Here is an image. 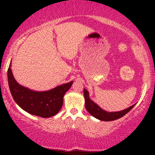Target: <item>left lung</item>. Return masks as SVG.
I'll use <instances>...</instances> for the list:
<instances>
[{
    "mask_svg": "<svg viewBox=\"0 0 155 155\" xmlns=\"http://www.w3.org/2000/svg\"><path fill=\"white\" fill-rule=\"evenodd\" d=\"M84 96L85 99V108L87 110V111L92 116L95 117L96 119L102 121H113L117 119H120L122 117L124 116L127 113L130 111L132 108L134 107L136 104H133V106L125 108L120 111H114V112H108L104 111L98 105L94 103L89 96V92L87 90L84 89Z\"/></svg>",
    "mask_w": 155,
    "mask_h": 155,
    "instance_id": "8db88e82",
    "label": "left lung"
}]
</instances>
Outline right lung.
I'll return each instance as SVG.
<instances>
[{"mask_svg": "<svg viewBox=\"0 0 155 155\" xmlns=\"http://www.w3.org/2000/svg\"><path fill=\"white\" fill-rule=\"evenodd\" d=\"M11 63L8 69V87L17 104L28 113L43 118L57 114L63 106L64 95L74 81L63 84L47 91H34L19 84L12 74Z\"/></svg>", "mask_w": 155, "mask_h": 155, "instance_id": "add662e5", "label": "right lung"}]
</instances>
